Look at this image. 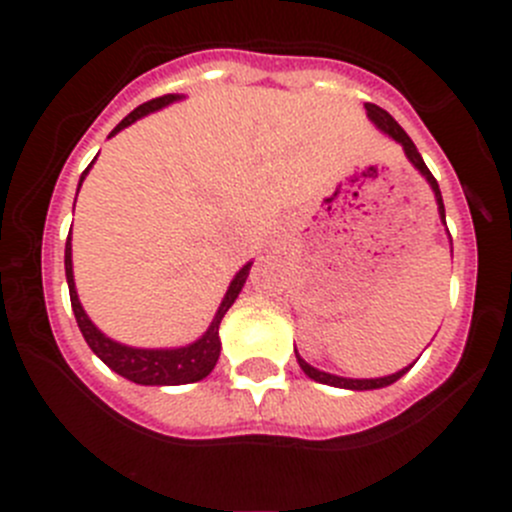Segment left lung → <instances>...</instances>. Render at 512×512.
Here are the masks:
<instances>
[{
	"mask_svg": "<svg viewBox=\"0 0 512 512\" xmlns=\"http://www.w3.org/2000/svg\"><path fill=\"white\" fill-rule=\"evenodd\" d=\"M366 113H369V118L376 123V126L381 128V131L389 133V136L394 138V141H399L401 146H404L406 156H409L411 163H414L416 168L421 170V175L428 180V185H431V188H433V195H436V203H438V213H441V220H443V223H446V210H443L441 190H438V183H436V178H433V175H431V170H428L426 163H423L421 153L416 151L414 141H411V138L406 136L404 128H401L399 123H396L394 118H391L389 113L384 111V108L376 106V103H366ZM294 354H297V352H294ZM297 361H299V366H302V371L309 376V379L319 381V384H329V386H339V389H354V391L381 389V386H389V384H394V381H399L401 376H404L406 371L411 369V366H406V369L396 371V374H391V376H381V379H344V376H334V374H327V371L314 369V366H309L307 361H304L299 354H297Z\"/></svg>",
	"mask_w": 512,
	"mask_h": 512,
	"instance_id": "8db88e82",
	"label": "left lung"
}]
</instances>
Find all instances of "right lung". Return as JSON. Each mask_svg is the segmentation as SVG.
<instances>
[{
	"instance_id": "right-lung-1",
	"label": "right lung",
	"mask_w": 512,
	"mask_h": 512,
	"mask_svg": "<svg viewBox=\"0 0 512 512\" xmlns=\"http://www.w3.org/2000/svg\"><path fill=\"white\" fill-rule=\"evenodd\" d=\"M175 98L178 96L165 94V96L153 98V101L141 103V106L133 108V111L128 113V116L123 118L116 128H113L111 136H116L121 128L131 126L133 121H138V118L146 116V113L156 111V108H160V106H168V103L175 101ZM89 168H86L84 175H81L79 188H81V183H84ZM64 267H66V282H69L71 309H74L76 324H79L81 334H84V339H86V344L91 347V352H94L98 359L108 366V369H113L116 374H121L123 379H128V381H136V384H143V386H178V384H193V381L205 379V376L215 369V364H218L220 322H223L225 312L232 307V302H235L237 294H240L242 285H245L247 275H250L252 262H247V265L237 272L235 280L230 282L223 304L218 307V314H215V319L210 322L208 332H205L195 344H188V347H180V349L123 347V344L113 342V339L103 337V334L98 332V329L94 327V322L86 317L84 307H81V302H79V294H76V287H74V270H71V230H69V240H66Z\"/></svg>"
}]
</instances>
